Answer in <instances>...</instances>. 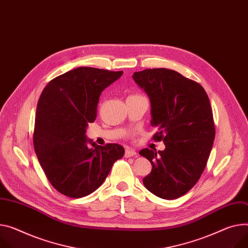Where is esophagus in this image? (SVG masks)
Instances as JSON below:
<instances>
[{"mask_svg": "<svg viewBox=\"0 0 248 248\" xmlns=\"http://www.w3.org/2000/svg\"><path fill=\"white\" fill-rule=\"evenodd\" d=\"M125 158H131V157H134V156H137V153L135 151H133L131 149H126L125 150Z\"/></svg>", "mask_w": 248, "mask_h": 248, "instance_id": "obj_1", "label": "esophagus"}]
</instances>
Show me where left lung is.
<instances>
[{
	"label": "left lung",
	"instance_id": "left-lung-1",
	"mask_svg": "<svg viewBox=\"0 0 248 248\" xmlns=\"http://www.w3.org/2000/svg\"><path fill=\"white\" fill-rule=\"evenodd\" d=\"M133 79L151 101V125L157 127L154 141H163L164 151H140L152 164L143 179L155 196L178 199L200 180L216 137L213 109L203 87L168 68L134 72Z\"/></svg>",
	"mask_w": 248,
	"mask_h": 248
}]
</instances>
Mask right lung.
Returning <instances> with one entry per match:
<instances>
[{"label":"right lung","mask_w":248,"mask_h":248,"mask_svg":"<svg viewBox=\"0 0 248 248\" xmlns=\"http://www.w3.org/2000/svg\"><path fill=\"white\" fill-rule=\"evenodd\" d=\"M122 74L78 67L50 80L41 94L33 148L51 186L66 197L79 199L93 193L124 155V148L118 144L99 146L85 136L88 123L96 119L101 92Z\"/></svg>","instance_id":"obj_1"}]
</instances>
